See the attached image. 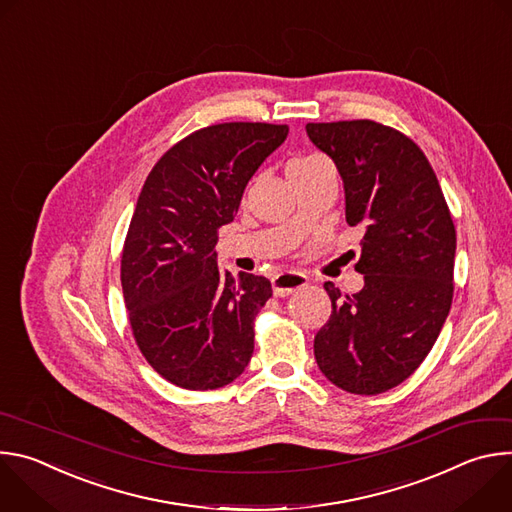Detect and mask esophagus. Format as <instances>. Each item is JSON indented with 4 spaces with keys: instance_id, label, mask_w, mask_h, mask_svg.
Masks as SVG:
<instances>
[{
    "instance_id": "1",
    "label": "esophagus",
    "mask_w": 512,
    "mask_h": 512,
    "mask_svg": "<svg viewBox=\"0 0 512 512\" xmlns=\"http://www.w3.org/2000/svg\"><path fill=\"white\" fill-rule=\"evenodd\" d=\"M304 285H308V277L302 275V273H296V271H283V273H279L271 279L273 294L279 296V298L289 296L291 291H296Z\"/></svg>"
}]
</instances>
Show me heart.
<instances>
[{
  "mask_svg": "<svg viewBox=\"0 0 512 512\" xmlns=\"http://www.w3.org/2000/svg\"><path fill=\"white\" fill-rule=\"evenodd\" d=\"M318 160H322V156H318V154L298 156V158H294V160H291V162L287 164V170H294V168H304V166H310V164H314V162H318Z\"/></svg>",
  "mask_w": 512,
  "mask_h": 512,
  "instance_id": "b5f03b06",
  "label": "heart"
}]
</instances>
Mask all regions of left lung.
<instances>
[{
  "mask_svg": "<svg viewBox=\"0 0 512 512\" xmlns=\"http://www.w3.org/2000/svg\"><path fill=\"white\" fill-rule=\"evenodd\" d=\"M344 182L346 223L362 227L358 294L332 281L330 320L314 338L320 371L342 391L379 395L429 354L454 298L456 227L437 176L405 133L371 121L308 123Z\"/></svg>",
  "mask_w": 512,
  "mask_h": 512,
  "instance_id": "8db88e82",
  "label": "left lung"
}]
</instances>
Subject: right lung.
Masks as SVG:
<instances>
[{
    "instance_id": "obj_1",
    "label": "right lung",
    "mask_w": 512,
    "mask_h": 512,
    "mask_svg": "<svg viewBox=\"0 0 512 512\" xmlns=\"http://www.w3.org/2000/svg\"><path fill=\"white\" fill-rule=\"evenodd\" d=\"M287 131L247 121L202 127L172 145L141 188L121 255L123 300L141 354L176 387L221 389L253 356V322L271 283L231 277L214 245Z\"/></svg>"
}]
</instances>
